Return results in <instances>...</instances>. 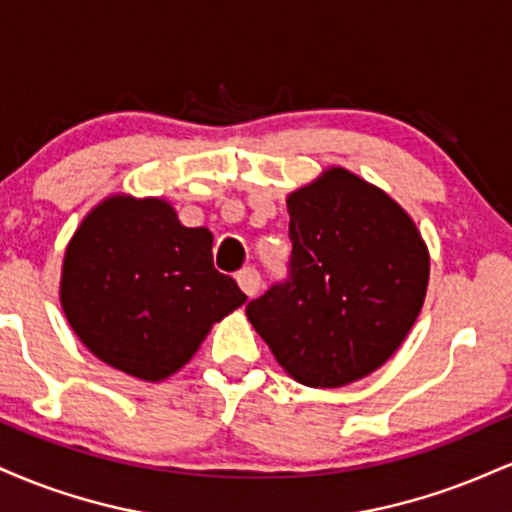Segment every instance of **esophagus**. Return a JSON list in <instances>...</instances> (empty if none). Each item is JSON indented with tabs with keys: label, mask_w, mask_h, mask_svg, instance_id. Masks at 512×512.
Returning <instances> with one entry per match:
<instances>
[{
	"label": "esophagus",
	"mask_w": 512,
	"mask_h": 512,
	"mask_svg": "<svg viewBox=\"0 0 512 512\" xmlns=\"http://www.w3.org/2000/svg\"><path fill=\"white\" fill-rule=\"evenodd\" d=\"M236 281H238V286H240V289H243V293H245V296H248V298L255 296V293L260 291V284H262L260 272H257L255 267L240 269V272L236 274Z\"/></svg>",
	"instance_id": "34e87169"
}]
</instances>
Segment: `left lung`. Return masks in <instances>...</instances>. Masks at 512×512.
<instances>
[{
	"instance_id": "1",
	"label": "left lung",
	"mask_w": 512,
	"mask_h": 512,
	"mask_svg": "<svg viewBox=\"0 0 512 512\" xmlns=\"http://www.w3.org/2000/svg\"><path fill=\"white\" fill-rule=\"evenodd\" d=\"M286 209L289 279L245 313L296 383H356L395 354L421 313L426 240L395 199L342 166L293 190Z\"/></svg>"
}]
</instances>
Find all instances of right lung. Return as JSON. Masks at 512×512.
I'll use <instances>...</instances> for the list:
<instances>
[{"label": "right lung", "mask_w": 512, "mask_h": 512, "mask_svg": "<svg viewBox=\"0 0 512 512\" xmlns=\"http://www.w3.org/2000/svg\"><path fill=\"white\" fill-rule=\"evenodd\" d=\"M209 228L182 226L161 197L110 195L67 243L60 303L81 344L146 383L185 366L214 322L248 296L216 272Z\"/></svg>", "instance_id": "right-lung-1"}]
</instances>
